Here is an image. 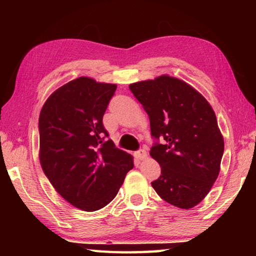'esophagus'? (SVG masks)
<instances>
[{
	"instance_id": "34e87169",
	"label": "esophagus",
	"mask_w": 256,
	"mask_h": 256,
	"mask_svg": "<svg viewBox=\"0 0 256 256\" xmlns=\"http://www.w3.org/2000/svg\"><path fill=\"white\" fill-rule=\"evenodd\" d=\"M136 157L138 158V159H140V160H144V159H146V151L144 150V149H140V150H138V151H136Z\"/></svg>"
}]
</instances>
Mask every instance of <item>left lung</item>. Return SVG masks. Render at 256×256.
Here are the masks:
<instances>
[{"instance_id": "obj_1", "label": "left lung", "mask_w": 256, "mask_h": 256, "mask_svg": "<svg viewBox=\"0 0 256 256\" xmlns=\"http://www.w3.org/2000/svg\"><path fill=\"white\" fill-rule=\"evenodd\" d=\"M128 88L148 114L156 140L150 156L162 167V175L151 185L172 206H196L218 177L224 154V138L214 110L196 89L170 76L136 82Z\"/></svg>"}]
</instances>
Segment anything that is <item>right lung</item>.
I'll return each mask as SVG.
<instances>
[{
	"instance_id": "1",
	"label": "right lung",
	"mask_w": 256,
	"mask_h": 256,
	"mask_svg": "<svg viewBox=\"0 0 256 256\" xmlns=\"http://www.w3.org/2000/svg\"><path fill=\"white\" fill-rule=\"evenodd\" d=\"M116 86L80 76L52 94L40 115L42 170L60 196L84 211L107 206L134 166L102 124Z\"/></svg>"
}]
</instances>
